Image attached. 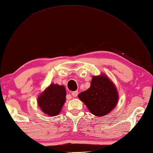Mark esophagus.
I'll return each mask as SVG.
<instances>
[{"instance_id": "esophagus-1", "label": "esophagus", "mask_w": 153, "mask_h": 153, "mask_svg": "<svg viewBox=\"0 0 153 153\" xmlns=\"http://www.w3.org/2000/svg\"><path fill=\"white\" fill-rule=\"evenodd\" d=\"M71 95L73 97H77L78 95V91H76L71 92Z\"/></svg>"}]
</instances>
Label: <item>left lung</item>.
<instances>
[{
    "mask_svg": "<svg viewBox=\"0 0 153 153\" xmlns=\"http://www.w3.org/2000/svg\"><path fill=\"white\" fill-rule=\"evenodd\" d=\"M78 97L97 116L106 115L114 108L118 100L116 87L105 75L93 76L89 88Z\"/></svg>",
    "mask_w": 153,
    "mask_h": 153,
    "instance_id": "8db88e82",
    "label": "left lung"
}]
</instances>
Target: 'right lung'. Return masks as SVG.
<instances>
[{
    "label": "right lung",
    "instance_id": "1",
    "mask_svg": "<svg viewBox=\"0 0 153 153\" xmlns=\"http://www.w3.org/2000/svg\"><path fill=\"white\" fill-rule=\"evenodd\" d=\"M38 105L48 116H54L61 111L66 100V89L63 85H51L39 97Z\"/></svg>",
    "mask_w": 153,
    "mask_h": 153
}]
</instances>
